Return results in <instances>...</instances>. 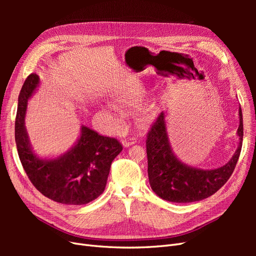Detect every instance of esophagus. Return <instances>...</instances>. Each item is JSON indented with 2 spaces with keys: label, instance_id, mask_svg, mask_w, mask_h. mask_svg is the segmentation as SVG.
Wrapping results in <instances>:
<instances>
[{
  "label": "esophagus",
  "instance_id": "esophagus-1",
  "mask_svg": "<svg viewBox=\"0 0 256 256\" xmlns=\"http://www.w3.org/2000/svg\"><path fill=\"white\" fill-rule=\"evenodd\" d=\"M136 143V138H124V140H122V145L125 147H129V146L134 145Z\"/></svg>",
  "mask_w": 256,
  "mask_h": 256
}]
</instances>
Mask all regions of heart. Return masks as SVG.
Segmentation results:
<instances>
[{
    "instance_id": "heart-1",
    "label": "heart",
    "mask_w": 256,
    "mask_h": 256,
    "mask_svg": "<svg viewBox=\"0 0 256 256\" xmlns=\"http://www.w3.org/2000/svg\"><path fill=\"white\" fill-rule=\"evenodd\" d=\"M114 102L116 104H120V106H131L136 102V100L132 97H129L126 95H118L114 97ZM150 118V114L147 111H143L142 115H141V120L143 122H146Z\"/></svg>"
}]
</instances>
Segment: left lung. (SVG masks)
Returning <instances> with one entry per match:
<instances>
[{
    "instance_id": "8db88e82",
    "label": "left lung",
    "mask_w": 256,
    "mask_h": 256,
    "mask_svg": "<svg viewBox=\"0 0 256 256\" xmlns=\"http://www.w3.org/2000/svg\"><path fill=\"white\" fill-rule=\"evenodd\" d=\"M237 134L238 148L226 164L214 170L190 166L174 154L166 132L164 113H160L146 138L147 171L152 191L159 198L174 203L196 202L212 196L233 174L242 152L244 138L242 109H239Z\"/></svg>"
}]
</instances>
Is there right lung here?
<instances>
[{
  "label": "right lung",
  "mask_w": 256,
  "mask_h": 256,
  "mask_svg": "<svg viewBox=\"0 0 256 256\" xmlns=\"http://www.w3.org/2000/svg\"><path fill=\"white\" fill-rule=\"evenodd\" d=\"M40 84V76L30 74L18 97L14 138L23 168L34 187L54 202L84 205L104 191L112 161L122 150L114 138L104 136L86 126L70 150L56 159H42L34 154L24 126L28 99Z\"/></svg>",
  "instance_id": "obj_1"
}]
</instances>
